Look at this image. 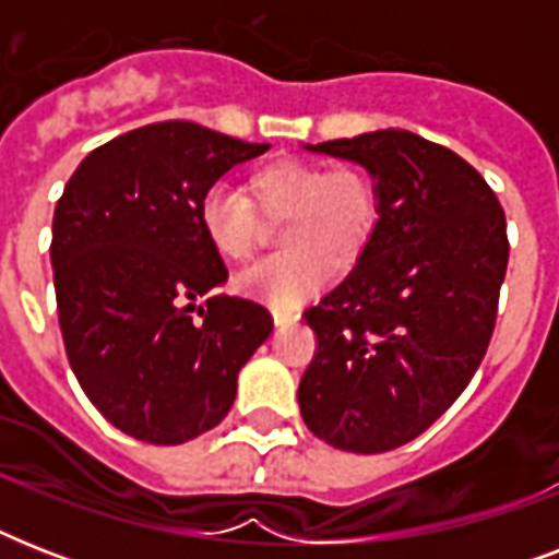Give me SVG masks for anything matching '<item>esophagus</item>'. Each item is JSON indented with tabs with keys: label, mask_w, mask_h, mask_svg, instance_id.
<instances>
[{
	"label": "esophagus",
	"mask_w": 559,
	"mask_h": 559,
	"mask_svg": "<svg viewBox=\"0 0 559 559\" xmlns=\"http://www.w3.org/2000/svg\"><path fill=\"white\" fill-rule=\"evenodd\" d=\"M272 319H275V324H289L298 322V313L296 310H287V307H272Z\"/></svg>",
	"instance_id": "34e87169"
}]
</instances>
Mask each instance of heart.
I'll return each mask as SVG.
<instances>
[{
  "mask_svg": "<svg viewBox=\"0 0 559 559\" xmlns=\"http://www.w3.org/2000/svg\"><path fill=\"white\" fill-rule=\"evenodd\" d=\"M287 252L240 275V287L272 307H296L350 270L366 254L380 219V193L357 165L328 168L305 159H272L249 174L243 197L211 188L200 202V226L228 263L252 261L261 219H284Z\"/></svg>",
  "mask_w": 559,
  "mask_h": 559,
  "instance_id": "b5f03b06",
  "label": "heart"
}]
</instances>
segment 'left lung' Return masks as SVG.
Listing matches in <instances>:
<instances>
[{
  "instance_id": "1",
  "label": "left lung",
  "mask_w": 559,
  "mask_h": 559,
  "mask_svg": "<svg viewBox=\"0 0 559 559\" xmlns=\"http://www.w3.org/2000/svg\"><path fill=\"white\" fill-rule=\"evenodd\" d=\"M377 179L366 254L305 322L313 362L298 385L307 429L348 452L415 441L487 354L508 270V223L469 162L408 130L307 144Z\"/></svg>"
}]
</instances>
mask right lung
Listing matches in <instances>:
<instances>
[{
	"label": "right lung",
	"mask_w": 559,
	"mask_h": 559,
	"mask_svg": "<svg viewBox=\"0 0 559 559\" xmlns=\"http://www.w3.org/2000/svg\"><path fill=\"white\" fill-rule=\"evenodd\" d=\"M263 151L191 121L147 124L95 147L57 200L66 357L100 415L139 441L174 447L214 429L235 403L237 371L272 333L263 305L214 296L228 272L200 226L211 186Z\"/></svg>",
	"instance_id": "add662e5"
}]
</instances>
